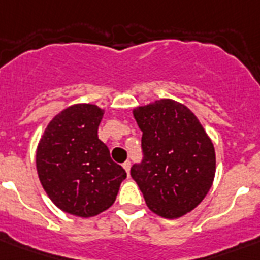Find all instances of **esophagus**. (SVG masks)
I'll return each mask as SVG.
<instances>
[{
    "mask_svg": "<svg viewBox=\"0 0 260 260\" xmlns=\"http://www.w3.org/2000/svg\"><path fill=\"white\" fill-rule=\"evenodd\" d=\"M122 167H124V170L126 171V174L129 175V170H131V162H129V160H126V162L122 163Z\"/></svg>",
    "mask_w": 260,
    "mask_h": 260,
    "instance_id": "34e87169",
    "label": "esophagus"
}]
</instances>
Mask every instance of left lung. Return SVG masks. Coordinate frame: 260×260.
Instances as JSON below:
<instances>
[{"mask_svg":"<svg viewBox=\"0 0 260 260\" xmlns=\"http://www.w3.org/2000/svg\"><path fill=\"white\" fill-rule=\"evenodd\" d=\"M144 158L131 175L151 212L165 218L185 216L200 205L213 183L216 152L197 116L186 105L162 98L136 106Z\"/></svg>","mask_w":260,"mask_h":260,"instance_id":"1","label":"left lung"}]
</instances>
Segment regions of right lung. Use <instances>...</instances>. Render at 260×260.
<instances>
[{"mask_svg":"<svg viewBox=\"0 0 260 260\" xmlns=\"http://www.w3.org/2000/svg\"><path fill=\"white\" fill-rule=\"evenodd\" d=\"M105 110L74 104L55 116L36 150V170L43 189L59 209L89 218L113 205L125 170L110 158L98 139Z\"/></svg>","mask_w":260,"mask_h":260,"instance_id":"1","label":"right lung"}]
</instances>
